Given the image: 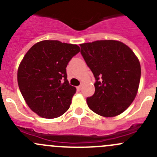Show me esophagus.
Here are the masks:
<instances>
[{"label":"esophagus","mask_w":157,"mask_h":157,"mask_svg":"<svg viewBox=\"0 0 157 157\" xmlns=\"http://www.w3.org/2000/svg\"><path fill=\"white\" fill-rule=\"evenodd\" d=\"M77 90H79V91H80V90H81V89H82V86L81 85H80V86H78L77 87Z\"/></svg>","instance_id":"34e87169"}]
</instances>
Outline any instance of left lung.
Returning <instances> with one entry per match:
<instances>
[{
	"label": "left lung",
	"instance_id": "8db88e82",
	"mask_svg": "<svg viewBox=\"0 0 157 157\" xmlns=\"http://www.w3.org/2000/svg\"><path fill=\"white\" fill-rule=\"evenodd\" d=\"M80 53L94 75L95 93L86 98L89 108L101 116L114 117L134 101L140 80L138 58L125 44L99 40L80 45Z\"/></svg>",
	"mask_w": 157,
	"mask_h": 157
}]
</instances>
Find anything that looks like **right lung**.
<instances>
[{
  "mask_svg": "<svg viewBox=\"0 0 157 157\" xmlns=\"http://www.w3.org/2000/svg\"><path fill=\"white\" fill-rule=\"evenodd\" d=\"M80 47L45 40L31 47L17 72L19 88L29 107L39 116L55 118L65 113L76 88L67 80V64Z\"/></svg>",
  "mask_w": 157,
  "mask_h": 157,
  "instance_id": "obj_1",
  "label": "right lung"
}]
</instances>
